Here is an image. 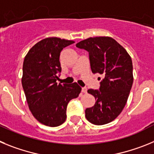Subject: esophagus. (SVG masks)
Segmentation results:
<instances>
[{"label": "esophagus", "mask_w": 154, "mask_h": 154, "mask_svg": "<svg viewBox=\"0 0 154 154\" xmlns=\"http://www.w3.org/2000/svg\"><path fill=\"white\" fill-rule=\"evenodd\" d=\"M82 92H83V93H86L87 89L85 88V87H82Z\"/></svg>", "instance_id": "1"}]
</instances>
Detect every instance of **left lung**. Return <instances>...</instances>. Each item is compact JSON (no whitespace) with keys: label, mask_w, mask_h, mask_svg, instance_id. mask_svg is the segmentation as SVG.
Wrapping results in <instances>:
<instances>
[{"label":"left lung","mask_w":154,"mask_h":154,"mask_svg":"<svg viewBox=\"0 0 154 154\" xmlns=\"http://www.w3.org/2000/svg\"><path fill=\"white\" fill-rule=\"evenodd\" d=\"M89 51L92 72L104 76L99 90L88 89L96 103L85 109L91 123L104 125L121 113L133 85V62L126 50L110 37H95L76 44Z\"/></svg>","instance_id":"obj_1"}]
</instances>
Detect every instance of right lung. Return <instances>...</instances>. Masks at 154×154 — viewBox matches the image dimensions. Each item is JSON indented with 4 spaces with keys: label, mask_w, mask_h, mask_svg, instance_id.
<instances>
[{
    "label": "right lung",
    "mask_w": 154,
    "mask_h": 154,
    "mask_svg": "<svg viewBox=\"0 0 154 154\" xmlns=\"http://www.w3.org/2000/svg\"><path fill=\"white\" fill-rule=\"evenodd\" d=\"M74 42L56 37L47 38L36 43L24 58L21 83L27 103L34 117L45 126L62 124L67 117L68 103L81 92L82 88L76 82H56L62 71L61 51Z\"/></svg>",
    "instance_id": "add662e5"
}]
</instances>
